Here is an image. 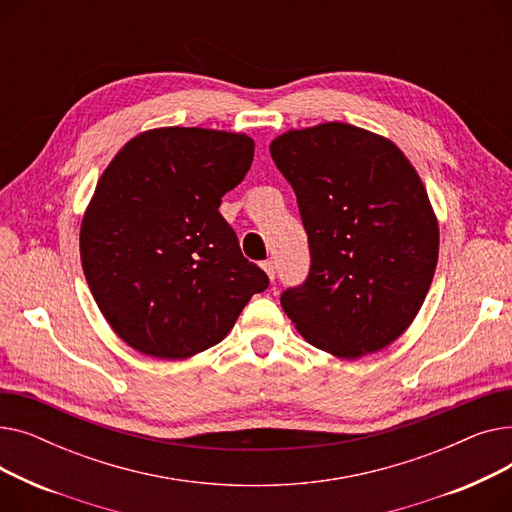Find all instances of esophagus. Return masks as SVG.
Here are the masks:
<instances>
[{
    "instance_id": "34e87169",
    "label": "esophagus",
    "mask_w": 512,
    "mask_h": 512,
    "mask_svg": "<svg viewBox=\"0 0 512 512\" xmlns=\"http://www.w3.org/2000/svg\"><path fill=\"white\" fill-rule=\"evenodd\" d=\"M261 267H263V272L267 274V278L274 282V278H276V263L272 259H267V261L261 263Z\"/></svg>"
}]
</instances>
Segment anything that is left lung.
Returning <instances> with one entry per match:
<instances>
[{"label":"left lung","mask_w":512,"mask_h":512,"mask_svg":"<svg viewBox=\"0 0 512 512\" xmlns=\"http://www.w3.org/2000/svg\"><path fill=\"white\" fill-rule=\"evenodd\" d=\"M294 188L311 270L282 309L313 346L338 359L378 353L407 332L432 286L440 228L425 186L390 139L324 122L270 145Z\"/></svg>","instance_id":"left-lung-1"}]
</instances>
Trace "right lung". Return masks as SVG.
<instances>
[{"label":"right lung","instance_id":"right-lung-1","mask_svg":"<svg viewBox=\"0 0 512 512\" xmlns=\"http://www.w3.org/2000/svg\"><path fill=\"white\" fill-rule=\"evenodd\" d=\"M253 153L242 132L164 126L132 137L99 176L80 263L99 311L134 351L168 361L203 353L270 284L218 211Z\"/></svg>","mask_w":512,"mask_h":512}]
</instances>
